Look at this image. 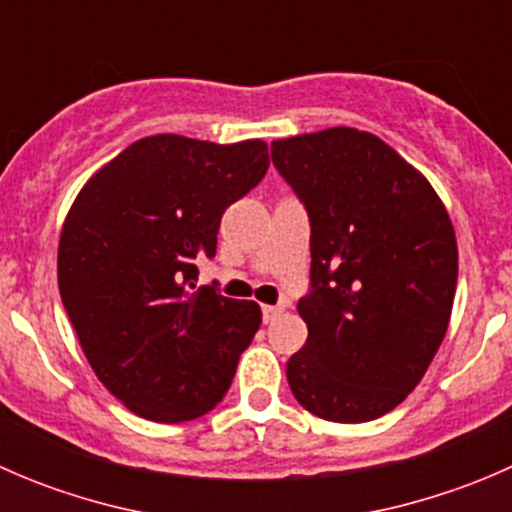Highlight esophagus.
<instances>
[{
    "label": "esophagus",
    "mask_w": 512,
    "mask_h": 512,
    "mask_svg": "<svg viewBox=\"0 0 512 512\" xmlns=\"http://www.w3.org/2000/svg\"><path fill=\"white\" fill-rule=\"evenodd\" d=\"M280 314H282V307H275V304H265V307H262V322H265V324L275 322Z\"/></svg>",
    "instance_id": "esophagus-1"
}]
</instances>
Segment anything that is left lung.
I'll use <instances>...</instances> for the list:
<instances>
[{
	"label": "left lung",
	"instance_id": "1",
	"mask_svg": "<svg viewBox=\"0 0 512 512\" xmlns=\"http://www.w3.org/2000/svg\"><path fill=\"white\" fill-rule=\"evenodd\" d=\"M307 208V342L287 361L309 414L364 423L394 411L446 337L458 280L451 218L426 178L374 133L337 126L272 141Z\"/></svg>",
	"mask_w": 512,
	"mask_h": 512
}]
</instances>
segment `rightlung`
<instances>
[{"label": "right lung", "instance_id": "right-lung-1", "mask_svg": "<svg viewBox=\"0 0 512 512\" xmlns=\"http://www.w3.org/2000/svg\"><path fill=\"white\" fill-rule=\"evenodd\" d=\"M270 168L265 141L141 138L81 188L59 237V292L98 381L136 416L180 423L223 401L262 324L198 287L220 218Z\"/></svg>", "mask_w": 512, "mask_h": 512}]
</instances>
